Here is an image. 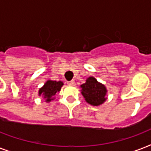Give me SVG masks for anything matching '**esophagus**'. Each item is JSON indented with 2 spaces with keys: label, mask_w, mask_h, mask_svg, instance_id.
<instances>
[{
  "label": "esophagus",
  "mask_w": 151,
  "mask_h": 151,
  "mask_svg": "<svg viewBox=\"0 0 151 151\" xmlns=\"http://www.w3.org/2000/svg\"><path fill=\"white\" fill-rule=\"evenodd\" d=\"M67 84H68L69 85H75V81H67Z\"/></svg>",
  "instance_id": "esophagus-1"
}]
</instances>
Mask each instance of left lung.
<instances>
[{"instance_id":"left-lung-1","label":"left lung","mask_w":151,"mask_h":151,"mask_svg":"<svg viewBox=\"0 0 151 151\" xmlns=\"http://www.w3.org/2000/svg\"><path fill=\"white\" fill-rule=\"evenodd\" d=\"M81 87L82 88L81 93L88 103L99 106L105 102L106 88L104 85L98 82L96 78L90 77Z\"/></svg>"}]
</instances>
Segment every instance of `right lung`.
Wrapping results in <instances>:
<instances>
[{"label":"right lung","mask_w":151,"mask_h":151,"mask_svg":"<svg viewBox=\"0 0 151 151\" xmlns=\"http://www.w3.org/2000/svg\"><path fill=\"white\" fill-rule=\"evenodd\" d=\"M63 85L62 81H48L45 84L43 87L39 90V95L44 96V98L46 99L47 102H50L53 99L52 96L55 95L57 92H59L61 87Z\"/></svg>","instance_id":"obj_1"}]
</instances>
